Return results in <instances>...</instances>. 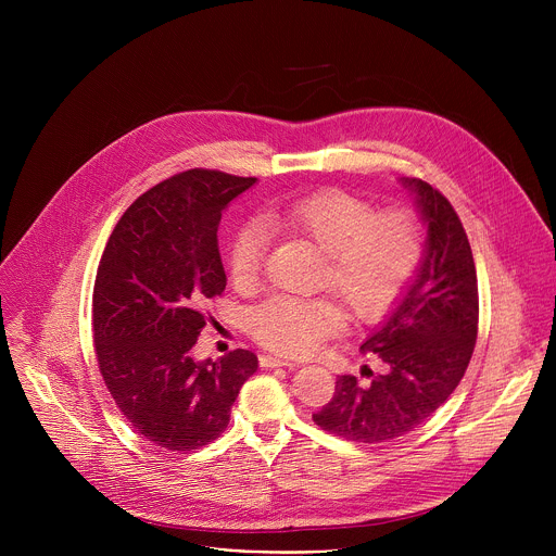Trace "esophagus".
<instances>
[{
    "mask_svg": "<svg viewBox=\"0 0 556 556\" xmlns=\"http://www.w3.org/2000/svg\"><path fill=\"white\" fill-rule=\"evenodd\" d=\"M260 365L262 367H299V363H292V361H283L279 356H262L260 358Z\"/></svg>",
    "mask_w": 556,
    "mask_h": 556,
    "instance_id": "1",
    "label": "esophagus"
}]
</instances>
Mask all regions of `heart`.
Here are the masks:
<instances>
[{
    "label": "heart",
    "mask_w": 556,
    "mask_h": 556,
    "mask_svg": "<svg viewBox=\"0 0 556 556\" xmlns=\"http://www.w3.org/2000/svg\"><path fill=\"white\" fill-rule=\"evenodd\" d=\"M279 228L303 235L326 253L321 288L339 299L356 321H376L403 296L425 249L420 219L405 208L376 211L361 195L341 189L316 191L275 208ZM270 232L249 222L228 247V275L237 290H253L264 273ZM343 326L332 299L277 294L253 309V337L283 356L319 348Z\"/></svg>",
    "instance_id": "heart-1"
}]
</instances>
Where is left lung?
I'll return each instance as SVG.
<instances>
[{"mask_svg":"<svg viewBox=\"0 0 556 556\" xmlns=\"http://www.w3.org/2000/svg\"><path fill=\"white\" fill-rule=\"evenodd\" d=\"M416 195L427 242L420 268L382 326L361 345L382 363L369 384L339 376L332 401L312 416L345 440L376 444L401 438L431 418L459 384L478 341V273L451 202L418 178Z\"/></svg>","mask_w":556,"mask_h":556,"instance_id":"8db88e82","label":"left lung"}]
</instances>
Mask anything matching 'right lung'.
<instances>
[{
  "instance_id": "add662e5",
  "label": "right lung",
  "mask_w": 556,
  "mask_h": 556,
  "mask_svg": "<svg viewBox=\"0 0 556 556\" xmlns=\"http://www.w3.org/2000/svg\"><path fill=\"white\" fill-rule=\"evenodd\" d=\"M257 178L189 169L142 193L103 251L92 328L101 376L127 422L151 444L193 451L224 433L257 356L195 361L204 303L226 288L222 211Z\"/></svg>"
}]
</instances>
